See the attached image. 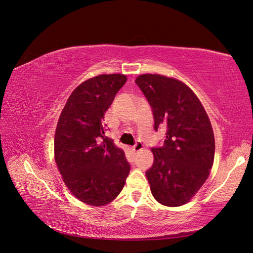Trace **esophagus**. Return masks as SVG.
<instances>
[{
	"mask_svg": "<svg viewBox=\"0 0 253 253\" xmlns=\"http://www.w3.org/2000/svg\"><path fill=\"white\" fill-rule=\"evenodd\" d=\"M143 149V144L141 143V142H137L134 147L132 148V151L134 152V153H138V152H140L141 150Z\"/></svg>",
	"mask_w": 253,
	"mask_h": 253,
	"instance_id": "obj_1",
	"label": "esophagus"
}]
</instances>
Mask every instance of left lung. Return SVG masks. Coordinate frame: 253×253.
<instances>
[{"instance_id": "left-lung-1", "label": "left lung", "mask_w": 253, "mask_h": 253, "mask_svg": "<svg viewBox=\"0 0 253 253\" xmlns=\"http://www.w3.org/2000/svg\"><path fill=\"white\" fill-rule=\"evenodd\" d=\"M135 82L153 110L155 129L167 128L163 147L152 149L145 172L152 195L164 206L187 204L209 177L215 141L210 119L194 91L175 78L142 74Z\"/></svg>"}]
</instances>
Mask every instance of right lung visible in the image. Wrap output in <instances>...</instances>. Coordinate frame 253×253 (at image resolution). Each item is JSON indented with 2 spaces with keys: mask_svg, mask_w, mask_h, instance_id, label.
Listing matches in <instances>:
<instances>
[{
  "mask_svg": "<svg viewBox=\"0 0 253 253\" xmlns=\"http://www.w3.org/2000/svg\"><path fill=\"white\" fill-rule=\"evenodd\" d=\"M124 74H102L76 87L58 120L53 151L62 179L80 202L101 207L125 187L129 165L125 152L104 137L102 121L118 90Z\"/></svg>",
  "mask_w": 253,
  "mask_h": 253,
  "instance_id": "right-lung-1",
  "label": "right lung"
}]
</instances>
